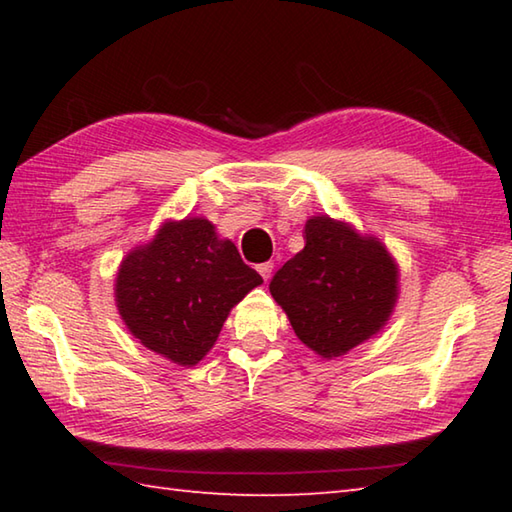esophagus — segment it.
Returning <instances> with one entry per match:
<instances>
[{"instance_id": "34e87169", "label": "esophagus", "mask_w": 512, "mask_h": 512, "mask_svg": "<svg viewBox=\"0 0 512 512\" xmlns=\"http://www.w3.org/2000/svg\"><path fill=\"white\" fill-rule=\"evenodd\" d=\"M273 268H275V266H273V262H264V264H259V266H257V273L264 277V281H268V277L273 275Z\"/></svg>"}]
</instances>
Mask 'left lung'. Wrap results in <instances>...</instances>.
<instances>
[{"label":"left lung","instance_id":"obj_1","mask_svg":"<svg viewBox=\"0 0 512 512\" xmlns=\"http://www.w3.org/2000/svg\"><path fill=\"white\" fill-rule=\"evenodd\" d=\"M306 246L281 266L270 295L303 345L341 356L383 330L398 299V266L378 237L328 215L306 222Z\"/></svg>","mask_w":512,"mask_h":512}]
</instances>
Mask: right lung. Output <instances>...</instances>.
Returning a JSON list of instances; mask_svg holds the SVG:
<instances>
[{
    "label": "right lung",
    "instance_id": "add662e5",
    "mask_svg": "<svg viewBox=\"0 0 512 512\" xmlns=\"http://www.w3.org/2000/svg\"><path fill=\"white\" fill-rule=\"evenodd\" d=\"M262 281L209 220L187 217L165 222L149 244L123 259L114 295L140 343L193 367L215 345L231 308Z\"/></svg>",
    "mask_w": 512,
    "mask_h": 512
}]
</instances>
